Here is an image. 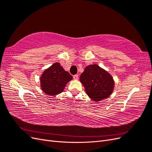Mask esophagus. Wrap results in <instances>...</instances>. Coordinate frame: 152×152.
Wrapping results in <instances>:
<instances>
[{"mask_svg": "<svg viewBox=\"0 0 152 152\" xmlns=\"http://www.w3.org/2000/svg\"><path fill=\"white\" fill-rule=\"evenodd\" d=\"M73 79H74L75 80H78V79H79V75H73Z\"/></svg>", "mask_w": 152, "mask_h": 152, "instance_id": "34e87169", "label": "esophagus"}]
</instances>
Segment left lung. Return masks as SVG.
Masks as SVG:
<instances>
[{"label":"left lung","instance_id":"8db88e82","mask_svg":"<svg viewBox=\"0 0 152 152\" xmlns=\"http://www.w3.org/2000/svg\"><path fill=\"white\" fill-rule=\"evenodd\" d=\"M89 97L94 102L108 98L114 89V80L110 73L98 65H89L86 67L80 76Z\"/></svg>","mask_w":152,"mask_h":152}]
</instances>
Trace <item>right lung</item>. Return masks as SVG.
Returning a JSON list of instances; mask_svg holds the SVG:
<instances>
[{"label":"right lung","instance_id":"add662e5","mask_svg":"<svg viewBox=\"0 0 152 152\" xmlns=\"http://www.w3.org/2000/svg\"><path fill=\"white\" fill-rule=\"evenodd\" d=\"M72 76L64 70L59 63H55L45 69L40 77V87L44 93L50 96L60 94Z\"/></svg>","mask_w":152,"mask_h":152}]
</instances>
